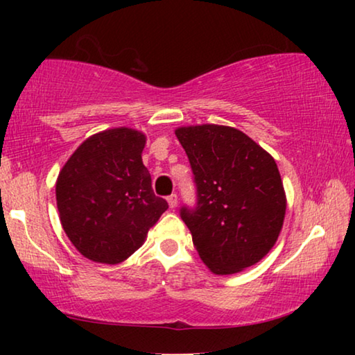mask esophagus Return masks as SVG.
Returning a JSON list of instances; mask_svg holds the SVG:
<instances>
[{"label":"esophagus","instance_id":"1","mask_svg":"<svg viewBox=\"0 0 355 355\" xmlns=\"http://www.w3.org/2000/svg\"><path fill=\"white\" fill-rule=\"evenodd\" d=\"M167 202H169V207H171V208H175L177 203H178L177 194H171L169 197H167Z\"/></svg>","mask_w":355,"mask_h":355}]
</instances>
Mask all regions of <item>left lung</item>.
Wrapping results in <instances>:
<instances>
[{
  "instance_id": "8db88e82",
  "label": "left lung",
  "mask_w": 355,
  "mask_h": 355,
  "mask_svg": "<svg viewBox=\"0 0 355 355\" xmlns=\"http://www.w3.org/2000/svg\"><path fill=\"white\" fill-rule=\"evenodd\" d=\"M175 135L196 184V207L183 205L180 216L203 263L222 275L258 263L277 241L286 209L274 158L236 128L197 125Z\"/></svg>"
}]
</instances>
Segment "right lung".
Returning a JSON list of instances; mask_svg holds the SVG:
<instances>
[{"label": "right lung", "mask_w": 355, "mask_h": 355, "mask_svg": "<svg viewBox=\"0 0 355 355\" xmlns=\"http://www.w3.org/2000/svg\"><path fill=\"white\" fill-rule=\"evenodd\" d=\"M146 136L114 128L84 141L56 182L61 224L71 244L92 261L117 264L141 248L169 205L155 196L142 164Z\"/></svg>", "instance_id": "add662e5"}]
</instances>
